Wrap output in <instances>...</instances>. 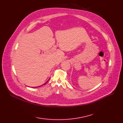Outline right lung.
Returning <instances> with one entry per match:
<instances>
[{"label": "right lung", "mask_w": 123, "mask_h": 123, "mask_svg": "<svg viewBox=\"0 0 123 123\" xmlns=\"http://www.w3.org/2000/svg\"><path fill=\"white\" fill-rule=\"evenodd\" d=\"M49 80H48V81H49ZM47 82H48V81H47ZM46 83H47V82H46ZM46 83H45V84H46ZM45 84H43V85H45ZM43 85H42V86H43ZM40 86H38V87H40Z\"/></svg>", "instance_id": "1"}]
</instances>
